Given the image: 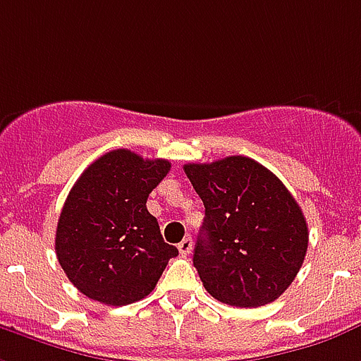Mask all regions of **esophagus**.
Here are the masks:
<instances>
[{
    "instance_id": "34e87169",
    "label": "esophagus",
    "mask_w": 361,
    "mask_h": 361,
    "mask_svg": "<svg viewBox=\"0 0 361 361\" xmlns=\"http://www.w3.org/2000/svg\"><path fill=\"white\" fill-rule=\"evenodd\" d=\"M191 248H193V241L189 239V237H185L183 241L178 245V250H180V255L181 256H189L191 255Z\"/></svg>"
}]
</instances>
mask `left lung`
<instances>
[{"label":"left lung","mask_w":361,"mask_h":361,"mask_svg":"<svg viewBox=\"0 0 361 361\" xmlns=\"http://www.w3.org/2000/svg\"><path fill=\"white\" fill-rule=\"evenodd\" d=\"M204 204L193 264L204 289L235 308L274 302L295 281L308 224L281 180L248 157L185 164Z\"/></svg>","instance_id":"1"}]
</instances>
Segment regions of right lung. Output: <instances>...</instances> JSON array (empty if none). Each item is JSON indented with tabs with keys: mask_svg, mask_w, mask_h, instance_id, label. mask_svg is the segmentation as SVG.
<instances>
[{
	"mask_svg": "<svg viewBox=\"0 0 361 361\" xmlns=\"http://www.w3.org/2000/svg\"><path fill=\"white\" fill-rule=\"evenodd\" d=\"M168 170V160L116 149L92 162L74 183L59 216L55 252L82 295L109 306L137 302L178 256L147 210V197Z\"/></svg>",
	"mask_w": 361,
	"mask_h": 361,
	"instance_id": "add662e5",
	"label": "right lung"
}]
</instances>
